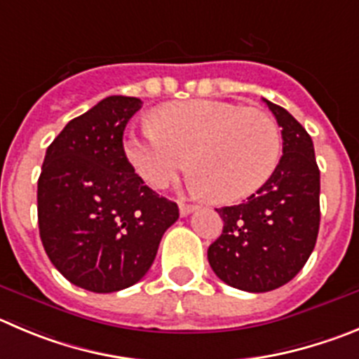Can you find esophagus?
<instances>
[{
    "label": "esophagus",
    "instance_id": "1",
    "mask_svg": "<svg viewBox=\"0 0 359 359\" xmlns=\"http://www.w3.org/2000/svg\"><path fill=\"white\" fill-rule=\"evenodd\" d=\"M179 209H180V216H187V214H191V212H193V210L196 209V205H189V203H182V202H180Z\"/></svg>",
    "mask_w": 359,
    "mask_h": 359
}]
</instances>
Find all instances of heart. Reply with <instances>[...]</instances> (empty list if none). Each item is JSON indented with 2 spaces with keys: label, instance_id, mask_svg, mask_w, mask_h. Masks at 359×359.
<instances>
[{
  "label": "heart",
  "instance_id": "b5f03b06",
  "mask_svg": "<svg viewBox=\"0 0 359 359\" xmlns=\"http://www.w3.org/2000/svg\"><path fill=\"white\" fill-rule=\"evenodd\" d=\"M152 123L140 134H127L126 156L134 172L157 189L193 161L196 189L216 203H233L257 193L280 163V127L262 109L186 100L161 106Z\"/></svg>",
  "mask_w": 359,
  "mask_h": 359
}]
</instances>
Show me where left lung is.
Listing matches in <instances>:
<instances>
[{
    "label": "left lung",
    "instance_id": "obj_1",
    "mask_svg": "<svg viewBox=\"0 0 359 359\" xmlns=\"http://www.w3.org/2000/svg\"><path fill=\"white\" fill-rule=\"evenodd\" d=\"M264 102L281 127L283 156L255 195L216 209L225 225L207 251L216 276L246 292L289 283L316 248L320 223V172L310 134L287 109Z\"/></svg>",
    "mask_w": 359,
    "mask_h": 359
}]
</instances>
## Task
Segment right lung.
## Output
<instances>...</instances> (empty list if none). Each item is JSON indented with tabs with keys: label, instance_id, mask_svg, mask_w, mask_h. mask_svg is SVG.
I'll list each match as a JSON object with an SVG mask.
<instances>
[{
	"label": "right lung",
	"instance_id": "add662e5",
	"mask_svg": "<svg viewBox=\"0 0 359 359\" xmlns=\"http://www.w3.org/2000/svg\"><path fill=\"white\" fill-rule=\"evenodd\" d=\"M111 95L70 120L43 157L39 230L53 266L74 285L116 292L142 280L179 207L150 189L123 150V130L142 108Z\"/></svg>",
	"mask_w": 359,
	"mask_h": 359
}]
</instances>
